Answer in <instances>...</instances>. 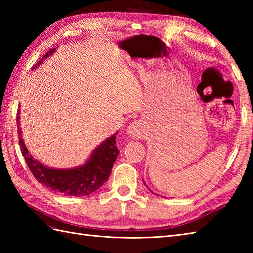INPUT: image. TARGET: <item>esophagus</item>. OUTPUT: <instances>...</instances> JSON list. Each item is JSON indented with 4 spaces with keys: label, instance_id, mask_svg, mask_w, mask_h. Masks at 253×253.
Segmentation results:
<instances>
[{
    "label": "esophagus",
    "instance_id": "obj_1",
    "mask_svg": "<svg viewBox=\"0 0 253 253\" xmlns=\"http://www.w3.org/2000/svg\"><path fill=\"white\" fill-rule=\"evenodd\" d=\"M127 133L133 139H140L143 136V127L139 121H135L129 124L127 128Z\"/></svg>",
    "mask_w": 253,
    "mask_h": 253
}]
</instances>
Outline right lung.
<instances>
[{
	"instance_id": "1",
	"label": "right lung",
	"mask_w": 253,
	"mask_h": 253,
	"mask_svg": "<svg viewBox=\"0 0 253 253\" xmlns=\"http://www.w3.org/2000/svg\"><path fill=\"white\" fill-rule=\"evenodd\" d=\"M54 51L55 49H51L32 68L40 65L44 58L53 54ZM17 111V129L20 151L31 174L40 184L62 195L84 197L98 190L107 180L117 154L120 153L115 146L117 132L96 147L84 164L73 169H52L41 164L27 150L19 128V109Z\"/></svg>"
}]
</instances>
